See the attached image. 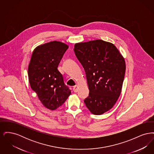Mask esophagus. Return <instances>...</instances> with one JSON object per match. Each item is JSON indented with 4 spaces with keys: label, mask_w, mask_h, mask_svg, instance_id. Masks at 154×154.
<instances>
[{
    "label": "esophagus",
    "mask_w": 154,
    "mask_h": 154,
    "mask_svg": "<svg viewBox=\"0 0 154 154\" xmlns=\"http://www.w3.org/2000/svg\"><path fill=\"white\" fill-rule=\"evenodd\" d=\"M73 89L74 92H77V91H78V86L77 85H75V86H74L73 88Z\"/></svg>",
    "instance_id": "1"
}]
</instances>
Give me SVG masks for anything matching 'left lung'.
<instances>
[{
    "label": "left lung",
    "mask_w": 154,
    "mask_h": 154,
    "mask_svg": "<svg viewBox=\"0 0 154 154\" xmlns=\"http://www.w3.org/2000/svg\"><path fill=\"white\" fill-rule=\"evenodd\" d=\"M74 51L86 73L89 93L84 103L93 114H103L112 108L121 95L124 58L114 44L102 40L75 43Z\"/></svg>",
    "instance_id": "obj_1"
}]
</instances>
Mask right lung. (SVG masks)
I'll return each mask as SVG.
<instances>
[{"label": "right lung", "instance_id": "right-lung-1", "mask_svg": "<svg viewBox=\"0 0 154 154\" xmlns=\"http://www.w3.org/2000/svg\"><path fill=\"white\" fill-rule=\"evenodd\" d=\"M68 48L64 43L52 41L37 46L32 54L28 70L30 86L50 110L57 109L71 94L57 69Z\"/></svg>", "mask_w": 154, "mask_h": 154}]
</instances>
